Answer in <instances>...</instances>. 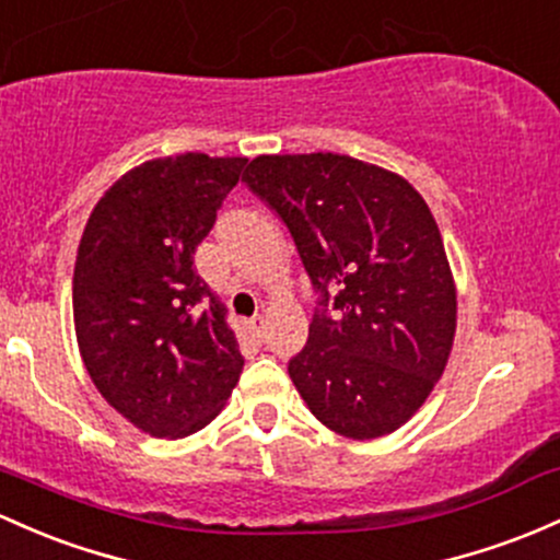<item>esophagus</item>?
<instances>
[{
	"instance_id": "obj_1",
	"label": "esophagus",
	"mask_w": 560,
	"mask_h": 560,
	"mask_svg": "<svg viewBox=\"0 0 560 560\" xmlns=\"http://www.w3.org/2000/svg\"><path fill=\"white\" fill-rule=\"evenodd\" d=\"M266 316H255V318H252V322H249V329H252V335H255L257 337V342H260L262 340V337H266Z\"/></svg>"
}]
</instances>
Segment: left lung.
Wrapping results in <instances>:
<instances>
[{"instance_id": "left-lung-1", "label": "left lung", "mask_w": 560, "mask_h": 560, "mask_svg": "<svg viewBox=\"0 0 560 560\" xmlns=\"http://www.w3.org/2000/svg\"><path fill=\"white\" fill-rule=\"evenodd\" d=\"M292 233L318 308L290 377L335 433L366 441L409 420L450 359L457 292L425 199L340 153L252 159L242 177Z\"/></svg>"}]
</instances>
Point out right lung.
I'll use <instances>...</instances> for the list:
<instances>
[{
	"label": "right lung",
	"mask_w": 560,
	"mask_h": 560,
	"mask_svg": "<svg viewBox=\"0 0 560 560\" xmlns=\"http://www.w3.org/2000/svg\"><path fill=\"white\" fill-rule=\"evenodd\" d=\"M247 159H153L92 210L73 268V324L92 383L132 425L183 439L218 417L244 355L194 252Z\"/></svg>",
	"instance_id": "add662e5"
}]
</instances>
